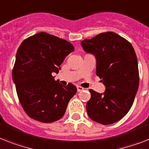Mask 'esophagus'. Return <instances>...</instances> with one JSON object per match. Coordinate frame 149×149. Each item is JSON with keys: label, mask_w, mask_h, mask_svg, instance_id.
Returning a JSON list of instances; mask_svg holds the SVG:
<instances>
[{"label": "esophagus", "mask_w": 149, "mask_h": 149, "mask_svg": "<svg viewBox=\"0 0 149 149\" xmlns=\"http://www.w3.org/2000/svg\"><path fill=\"white\" fill-rule=\"evenodd\" d=\"M77 91L80 92V91H82L84 90V88H82V87H81V86H77Z\"/></svg>", "instance_id": "34e87169"}]
</instances>
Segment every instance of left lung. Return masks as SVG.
<instances>
[{
  "label": "left lung",
  "instance_id": "left-lung-1",
  "mask_svg": "<svg viewBox=\"0 0 149 149\" xmlns=\"http://www.w3.org/2000/svg\"><path fill=\"white\" fill-rule=\"evenodd\" d=\"M84 50L94 54L96 74L106 87L104 94L90 89L86 105L92 120L109 125L120 120L132 107L139 84L138 60L132 45L113 32L81 41Z\"/></svg>",
  "mask_w": 149,
  "mask_h": 149
}]
</instances>
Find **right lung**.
<instances>
[{"instance_id": "1", "label": "right lung", "mask_w": 149, "mask_h": 149, "mask_svg": "<svg viewBox=\"0 0 149 149\" xmlns=\"http://www.w3.org/2000/svg\"><path fill=\"white\" fill-rule=\"evenodd\" d=\"M74 50L69 42L47 33L31 36L20 44L12 77L22 107L30 118L49 123L64 116L77 88L72 84L62 86L52 74L58 73Z\"/></svg>"}]
</instances>
